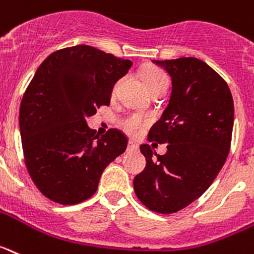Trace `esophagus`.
Returning <instances> with one entry per match:
<instances>
[{"label":"esophagus","instance_id":"esophagus-1","mask_svg":"<svg viewBox=\"0 0 254 254\" xmlns=\"http://www.w3.org/2000/svg\"><path fill=\"white\" fill-rule=\"evenodd\" d=\"M138 149V145H137V142H135V141H128V150H137Z\"/></svg>","mask_w":254,"mask_h":254}]
</instances>
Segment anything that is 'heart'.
I'll use <instances>...</instances> for the list:
<instances>
[{
	"label": "heart",
	"instance_id": "1",
	"mask_svg": "<svg viewBox=\"0 0 254 254\" xmlns=\"http://www.w3.org/2000/svg\"><path fill=\"white\" fill-rule=\"evenodd\" d=\"M142 79H144L146 87L149 88L150 92H154L155 90H159V88L168 87V83H170V78L167 75V73L164 70H162L158 66H146V68L142 70L141 73ZM119 81H117L114 83L112 88V95L116 94L117 88H118ZM151 122V118L149 116H145V114H129L128 117H126L125 119H122V128L125 129L127 133L132 136L138 135L142 129L149 126V123Z\"/></svg>",
	"mask_w": 254,
	"mask_h": 254
}]
</instances>
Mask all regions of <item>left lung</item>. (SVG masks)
<instances>
[{
  "mask_svg": "<svg viewBox=\"0 0 254 254\" xmlns=\"http://www.w3.org/2000/svg\"><path fill=\"white\" fill-rule=\"evenodd\" d=\"M172 78V94L149 141L167 145L164 155L140 150L146 167L133 180L135 194L157 213L181 211L203 195L230 151L234 101L225 79L195 58L153 60Z\"/></svg>",
  "mask_w": 254,
  "mask_h": 254,
  "instance_id": "obj_1",
  "label": "left lung"
}]
</instances>
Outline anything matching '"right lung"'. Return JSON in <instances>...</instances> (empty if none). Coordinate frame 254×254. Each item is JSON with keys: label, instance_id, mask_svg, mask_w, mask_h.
Returning a JSON list of instances; mask_svg holds the SVG:
<instances>
[{"label": "right lung", "instance_id": "obj_1", "mask_svg": "<svg viewBox=\"0 0 254 254\" xmlns=\"http://www.w3.org/2000/svg\"><path fill=\"white\" fill-rule=\"evenodd\" d=\"M131 65L78 45L58 50L38 66L21 99L19 126L28 173L50 200H87L106 166L126 151L123 132L110 128L99 137L86 119L109 105L113 86Z\"/></svg>", "mask_w": 254, "mask_h": 254}]
</instances>
